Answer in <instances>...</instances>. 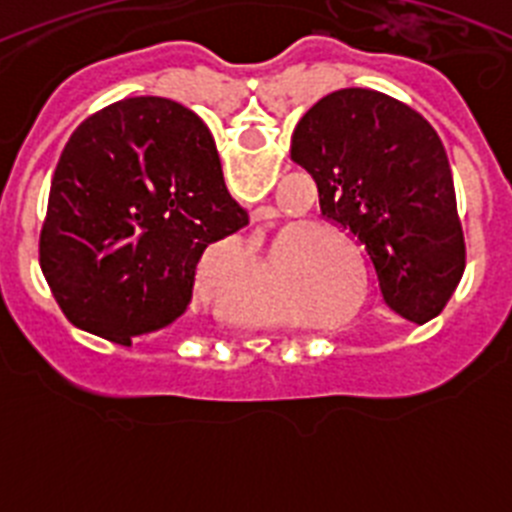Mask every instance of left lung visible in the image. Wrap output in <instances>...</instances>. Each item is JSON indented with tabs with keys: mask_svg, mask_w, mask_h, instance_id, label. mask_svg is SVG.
<instances>
[{
	"mask_svg": "<svg viewBox=\"0 0 512 512\" xmlns=\"http://www.w3.org/2000/svg\"><path fill=\"white\" fill-rule=\"evenodd\" d=\"M289 153L318 184L325 220L364 246L384 305L410 323L436 318L467 248L431 122L390 94L338 89L302 115Z\"/></svg>",
	"mask_w": 512,
	"mask_h": 512,
	"instance_id": "8db88e82",
	"label": "left lung"
}]
</instances>
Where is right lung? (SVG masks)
Wrapping results in <instances>:
<instances>
[{
  "instance_id": "1",
  "label": "right lung",
  "mask_w": 512,
  "mask_h": 512,
  "mask_svg": "<svg viewBox=\"0 0 512 512\" xmlns=\"http://www.w3.org/2000/svg\"><path fill=\"white\" fill-rule=\"evenodd\" d=\"M246 223L205 122L174 99L128 97L63 148L40 266L76 328L130 346L182 318L205 248Z\"/></svg>"
}]
</instances>
